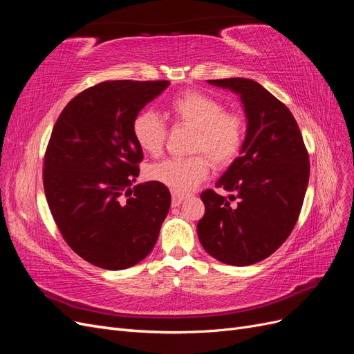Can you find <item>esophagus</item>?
<instances>
[{
  "label": "esophagus",
  "mask_w": 354,
  "mask_h": 354,
  "mask_svg": "<svg viewBox=\"0 0 354 354\" xmlns=\"http://www.w3.org/2000/svg\"><path fill=\"white\" fill-rule=\"evenodd\" d=\"M186 198L183 195H177V194H173V199H171V205L173 207H178L181 202H183Z\"/></svg>",
  "instance_id": "34e87169"
}]
</instances>
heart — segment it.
<instances>
[{"label": "heart", "instance_id": "heart-1", "mask_svg": "<svg viewBox=\"0 0 354 354\" xmlns=\"http://www.w3.org/2000/svg\"><path fill=\"white\" fill-rule=\"evenodd\" d=\"M168 115L176 125L194 128L189 151L196 155L167 159L152 165L147 169L149 180L177 195H186L208 177L211 164L216 168H226L239 156L245 142V121L239 113L226 111L218 99L201 91H185L168 103ZM131 131L145 153L158 156L164 151L168 127L155 112H138Z\"/></svg>", "mask_w": 354, "mask_h": 354}]
</instances>
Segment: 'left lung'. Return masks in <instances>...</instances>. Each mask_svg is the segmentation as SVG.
<instances>
[{"mask_svg": "<svg viewBox=\"0 0 354 354\" xmlns=\"http://www.w3.org/2000/svg\"><path fill=\"white\" fill-rule=\"evenodd\" d=\"M208 82L241 95L248 130L242 155L216 185L232 195L211 189L201 194L205 214L198 236L218 261L250 266L272 255L297 224L308 185V152L291 111L263 85L246 78Z\"/></svg>", "mask_w": 354, "mask_h": 354, "instance_id": "1", "label": "left lung"}]
</instances>
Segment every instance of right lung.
<instances>
[{"instance_id": "add662e5", "label": "right lung", "mask_w": 354, "mask_h": 354, "mask_svg": "<svg viewBox=\"0 0 354 354\" xmlns=\"http://www.w3.org/2000/svg\"><path fill=\"white\" fill-rule=\"evenodd\" d=\"M168 84H95L75 95L53 127L42 169L48 208L71 248L102 269H128L146 259L168 214L165 186L131 187L143 160L133 120Z\"/></svg>"}]
</instances>
